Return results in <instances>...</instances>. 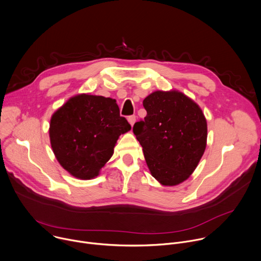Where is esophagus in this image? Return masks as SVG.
<instances>
[{
    "instance_id": "esophagus-1",
    "label": "esophagus",
    "mask_w": 261,
    "mask_h": 261,
    "mask_svg": "<svg viewBox=\"0 0 261 261\" xmlns=\"http://www.w3.org/2000/svg\"><path fill=\"white\" fill-rule=\"evenodd\" d=\"M128 122L130 123L131 126H133L134 123L136 122V117H135V116H130V117H128Z\"/></svg>"
}]
</instances>
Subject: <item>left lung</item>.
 Listing matches in <instances>:
<instances>
[{
	"label": "left lung",
	"instance_id": "1",
	"mask_svg": "<svg viewBox=\"0 0 261 261\" xmlns=\"http://www.w3.org/2000/svg\"><path fill=\"white\" fill-rule=\"evenodd\" d=\"M147 112L133 132L142 146L150 174L164 186H176L194 172L207 140L200 107L178 90H156L143 100Z\"/></svg>",
	"mask_w": 261,
	"mask_h": 261
}]
</instances>
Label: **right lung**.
Returning <instances> with one entry per match:
<instances>
[{
	"mask_svg": "<svg viewBox=\"0 0 261 261\" xmlns=\"http://www.w3.org/2000/svg\"><path fill=\"white\" fill-rule=\"evenodd\" d=\"M131 130L116 99L81 93L70 97L51 116L49 140L59 164L70 175L90 180L114 153L121 134Z\"/></svg>",
	"mask_w": 261,
	"mask_h": 261,
	"instance_id": "1",
	"label": "right lung"
}]
</instances>
